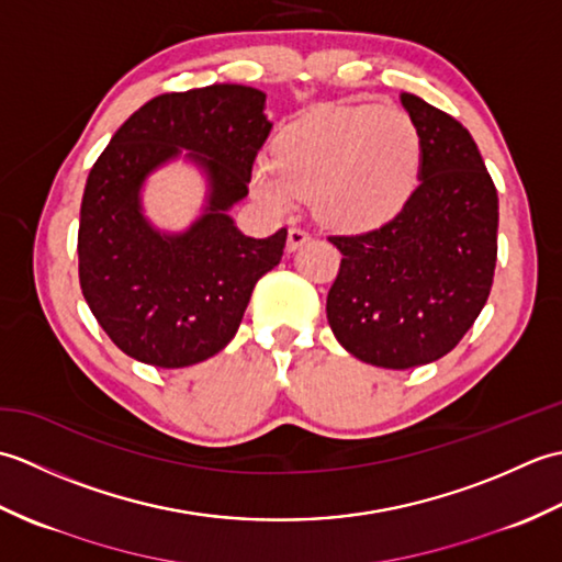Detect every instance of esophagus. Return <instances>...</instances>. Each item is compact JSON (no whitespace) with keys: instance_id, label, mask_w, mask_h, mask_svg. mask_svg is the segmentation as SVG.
Listing matches in <instances>:
<instances>
[{"instance_id":"obj_1","label":"esophagus","mask_w":562,"mask_h":562,"mask_svg":"<svg viewBox=\"0 0 562 562\" xmlns=\"http://www.w3.org/2000/svg\"><path fill=\"white\" fill-rule=\"evenodd\" d=\"M304 241H308V232L302 229V226H292L288 234V250H296Z\"/></svg>"}]
</instances>
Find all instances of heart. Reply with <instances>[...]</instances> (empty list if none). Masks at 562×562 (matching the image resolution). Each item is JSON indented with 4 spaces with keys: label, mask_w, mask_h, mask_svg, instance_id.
Listing matches in <instances>:
<instances>
[{
    "label": "heart",
    "mask_w": 562,
    "mask_h": 562,
    "mask_svg": "<svg viewBox=\"0 0 562 562\" xmlns=\"http://www.w3.org/2000/svg\"><path fill=\"white\" fill-rule=\"evenodd\" d=\"M423 139L398 109L336 105L292 123L278 137V157L254 166L256 198L288 214L296 198L340 232L384 224L411 198Z\"/></svg>",
    "instance_id": "1"
}]
</instances>
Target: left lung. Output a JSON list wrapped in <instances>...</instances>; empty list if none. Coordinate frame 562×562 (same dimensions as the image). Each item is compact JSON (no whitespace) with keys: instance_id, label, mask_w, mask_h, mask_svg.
<instances>
[{"instance_id":"8db88e82","label":"left lung","mask_w":562,"mask_h":562,"mask_svg":"<svg viewBox=\"0 0 562 562\" xmlns=\"http://www.w3.org/2000/svg\"><path fill=\"white\" fill-rule=\"evenodd\" d=\"M401 101L423 139L420 183L396 217L328 236L340 258L326 314L338 342L384 369L457 348L493 288L497 190L469 130L420 97Z\"/></svg>"}]
</instances>
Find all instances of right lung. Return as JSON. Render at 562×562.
<instances>
[{"mask_svg":"<svg viewBox=\"0 0 562 562\" xmlns=\"http://www.w3.org/2000/svg\"><path fill=\"white\" fill-rule=\"evenodd\" d=\"M266 93L241 83L173 91L135 111L87 178L79 214V284L117 348L181 369L229 342L256 282L278 266L288 229L238 232L226 214L248 195L250 171L272 123ZM181 148L209 171L211 202L186 235H159L140 217L138 188Z\"/></svg>","mask_w":562,"mask_h":562,"instance_id":"add662e5","label":"right lung"}]
</instances>
